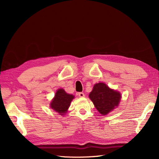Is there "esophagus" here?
I'll list each match as a JSON object with an SVG mask.
<instances>
[{
	"mask_svg": "<svg viewBox=\"0 0 159 159\" xmlns=\"http://www.w3.org/2000/svg\"><path fill=\"white\" fill-rule=\"evenodd\" d=\"M78 95H79V97H80V98H84V97H85V94H84L83 92H80V93H78Z\"/></svg>",
	"mask_w": 159,
	"mask_h": 159,
	"instance_id": "esophagus-1",
	"label": "esophagus"
}]
</instances>
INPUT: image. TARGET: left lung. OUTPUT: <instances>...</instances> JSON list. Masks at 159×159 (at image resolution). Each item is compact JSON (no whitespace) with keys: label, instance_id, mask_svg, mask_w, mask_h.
I'll list each match as a JSON object with an SVG mask.
<instances>
[{"label":"left lung","instance_id":"8db88e82","mask_svg":"<svg viewBox=\"0 0 159 159\" xmlns=\"http://www.w3.org/2000/svg\"><path fill=\"white\" fill-rule=\"evenodd\" d=\"M89 97L98 111L106 115L118 106L121 96L120 93L110 89L106 84L98 83L93 86Z\"/></svg>","mask_w":159,"mask_h":159}]
</instances>
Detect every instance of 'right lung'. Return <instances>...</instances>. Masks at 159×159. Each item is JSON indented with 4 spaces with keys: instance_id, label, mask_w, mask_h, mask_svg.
<instances>
[{
    "instance_id": "obj_1",
    "label": "right lung",
    "mask_w": 159,
    "mask_h": 159,
    "mask_svg": "<svg viewBox=\"0 0 159 159\" xmlns=\"http://www.w3.org/2000/svg\"><path fill=\"white\" fill-rule=\"evenodd\" d=\"M74 98V95L68 94L63 89H60L56 91L55 97L51 102L50 107L62 115L66 113Z\"/></svg>"
}]
</instances>
